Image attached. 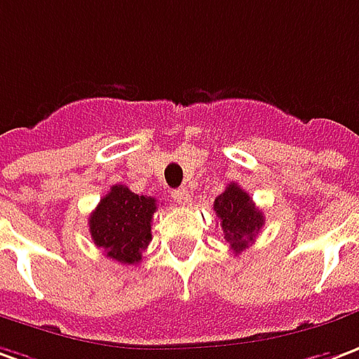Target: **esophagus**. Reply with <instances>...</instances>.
Instances as JSON below:
<instances>
[{
    "label": "esophagus",
    "instance_id": "obj_1",
    "mask_svg": "<svg viewBox=\"0 0 359 359\" xmlns=\"http://www.w3.org/2000/svg\"><path fill=\"white\" fill-rule=\"evenodd\" d=\"M172 200H175L177 204L184 205V204H188L190 194H188L187 188H177V190H172Z\"/></svg>",
    "mask_w": 359,
    "mask_h": 359
}]
</instances>
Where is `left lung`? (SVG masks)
Wrapping results in <instances>:
<instances>
[{
  "instance_id": "1",
  "label": "left lung",
  "mask_w": 359,
  "mask_h": 359,
  "mask_svg": "<svg viewBox=\"0 0 359 359\" xmlns=\"http://www.w3.org/2000/svg\"><path fill=\"white\" fill-rule=\"evenodd\" d=\"M214 212L222 222L223 239L229 243L235 255L255 243L258 231L264 225V215L258 210L252 198L231 182L215 198Z\"/></svg>"
}]
</instances>
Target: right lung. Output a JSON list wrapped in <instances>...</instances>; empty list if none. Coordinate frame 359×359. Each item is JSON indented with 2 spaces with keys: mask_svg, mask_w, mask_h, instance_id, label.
<instances>
[{
  "mask_svg": "<svg viewBox=\"0 0 359 359\" xmlns=\"http://www.w3.org/2000/svg\"><path fill=\"white\" fill-rule=\"evenodd\" d=\"M157 200L116 184L89 217V231L102 252L122 264H136L151 241Z\"/></svg>",
  "mask_w": 359,
  "mask_h": 359,
  "instance_id": "1",
  "label": "right lung"
}]
</instances>
